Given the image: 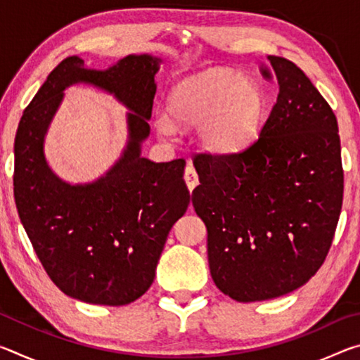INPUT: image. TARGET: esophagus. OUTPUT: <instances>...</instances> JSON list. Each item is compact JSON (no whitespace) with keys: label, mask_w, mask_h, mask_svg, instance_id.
<instances>
[{"label":"esophagus","mask_w":360,"mask_h":360,"mask_svg":"<svg viewBox=\"0 0 360 360\" xmlns=\"http://www.w3.org/2000/svg\"><path fill=\"white\" fill-rule=\"evenodd\" d=\"M184 181L188 187V191H193V187L198 184V174H197V172H195L192 163H187L186 172H184Z\"/></svg>","instance_id":"1"}]
</instances>
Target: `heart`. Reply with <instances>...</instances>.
Masks as SVG:
<instances>
[{
    "instance_id": "obj_1",
    "label": "heart",
    "mask_w": 360,
    "mask_h": 360,
    "mask_svg": "<svg viewBox=\"0 0 360 360\" xmlns=\"http://www.w3.org/2000/svg\"><path fill=\"white\" fill-rule=\"evenodd\" d=\"M169 113L184 125H198L206 149L229 152L248 143L262 124L265 96L259 85L227 70L206 71L176 84L168 98ZM155 129L172 138L176 131L168 112L157 111Z\"/></svg>"
}]
</instances>
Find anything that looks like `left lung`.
<instances>
[{"instance_id": "8db88e82", "label": "left lung", "mask_w": 360, "mask_h": 360, "mask_svg": "<svg viewBox=\"0 0 360 360\" xmlns=\"http://www.w3.org/2000/svg\"><path fill=\"white\" fill-rule=\"evenodd\" d=\"M279 94L259 138L233 154H197L192 205L208 230L211 278L236 302L281 297L324 264L343 203L337 117L307 75L268 57Z\"/></svg>"}]
</instances>
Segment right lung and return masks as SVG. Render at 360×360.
<instances>
[{
  "label": "right lung",
  "instance_id": "add662e5",
  "mask_svg": "<svg viewBox=\"0 0 360 360\" xmlns=\"http://www.w3.org/2000/svg\"><path fill=\"white\" fill-rule=\"evenodd\" d=\"M160 58L129 56L106 71L87 70L76 56L47 76L23 111L14 143V198L30 241L49 278L77 300L122 307L150 288L173 224L191 193L186 162L141 157ZM92 83L132 111L129 143L100 180L72 186L46 165L44 136L68 84Z\"/></svg>",
  "mask_w": 360,
  "mask_h": 360
}]
</instances>
